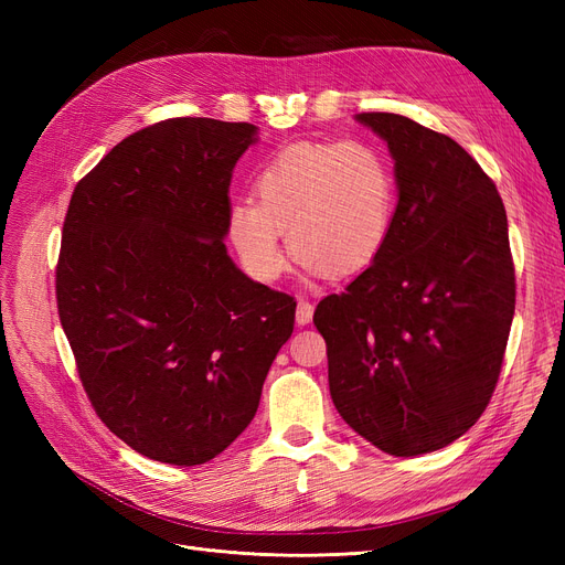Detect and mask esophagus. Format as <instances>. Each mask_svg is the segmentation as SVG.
I'll return each mask as SVG.
<instances>
[{"label":"esophagus","mask_w":565,"mask_h":565,"mask_svg":"<svg viewBox=\"0 0 565 565\" xmlns=\"http://www.w3.org/2000/svg\"><path fill=\"white\" fill-rule=\"evenodd\" d=\"M311 320H313V303L309 299H299L297 301V322L309 324Z\"/></svg>","instance_id":"obj_1"}]
</instances>
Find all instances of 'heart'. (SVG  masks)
<instances>
[{"label": "heart", "mask_w": 565, "mask_h": 565, "mask_svg": "<svg viewBox=\"0 0 565 565\" xmlns=\"http://www.w3.org/2000/svg\"><path fill=\"white\" fill-rule=\"evenodd\" d=\"M393 218V177L365 141L295 143L254 179V200H235L226 235L254 280L285 270L287 247L309 276H353L382 252Z\"/></svg>", "instance_id": "heart-1"}]
</instances>
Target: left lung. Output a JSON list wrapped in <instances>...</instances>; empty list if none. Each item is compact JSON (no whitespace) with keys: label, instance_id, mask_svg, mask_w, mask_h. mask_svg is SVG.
I'll return each instance as SVG.
<instances>
[{"label":"left lung","instance_id":"left-lung-1","mask_svg":"<svg viewBox=\"0 0 565 565\" xmlns=\"http://www.w3.org/2000/svg\"><path fill=\"white\" fill-rule=\"evenodd\" d=\"M355 119L386 143L398 204L377 259L313 322L341 419L415 457L467 434L498 384L516 303L507 212L450 136L393 113Z\"/></svg>","mask_w":565,"mask_h":565}]
</instances>
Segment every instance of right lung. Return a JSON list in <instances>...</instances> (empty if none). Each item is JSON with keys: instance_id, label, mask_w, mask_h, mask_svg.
Instances as JSON below:
<instances>
[{"instance_id": "1", "label": "right lung", "mask_w": 565, "mask_h": 565, "mask_svg": "<svg viewBox=\"0 0 565 565\" xmlns=\"http://www.w3.org/2000/svg\"><path fill=\"white\" fill-rule=\"evenodd\" d=\"M247 122L174 117L117 143L71 198L56 299L84 391L148 459L195 467L254 419L297 301L224 245Z\"/></svg>"}]
</instances>
